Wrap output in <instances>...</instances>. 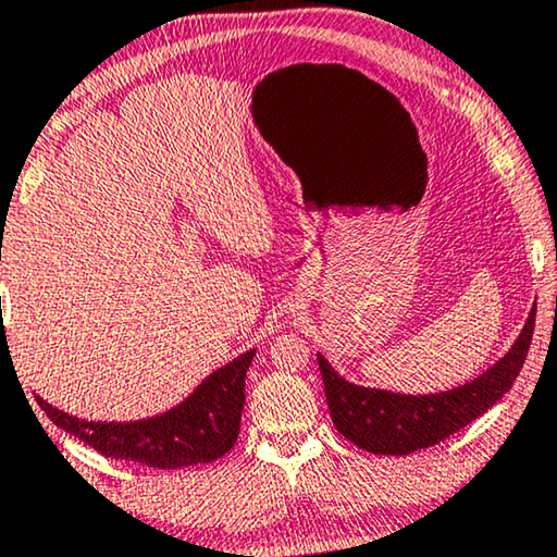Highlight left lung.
I'll use <instances>...</instances> for the list:
<instances>
[{
  "label": "left lung",
  "mask_w": 557,
  "mask_h": 557,
  "mask_svg": "<svg viewBox=\"0 0 557 557\" xmlns=\"http://www.w3.org/2000/svg\"><path fill=\"white\" fill-rule=\"evenodd\" d=\"M532 327H535V305L503 358L472 381L438 394H401V391L358 386L343 379L327 363V358L318 354L333 424L360 449L391 454V457H404L444 442L469 421L482 417L512 388L530 350Z\"/></svg>",
  "instance_id": "8db88e82"
}]
</instances>
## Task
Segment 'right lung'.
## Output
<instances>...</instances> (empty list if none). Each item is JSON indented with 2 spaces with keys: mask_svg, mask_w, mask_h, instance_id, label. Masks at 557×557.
Here are the masks:
<instances>
[{
  "mask_svg": "<svg viewBox=\"0 0 557 557\" xmlns=\"http://www.w3.org/2000/svg\"><path fill=\"white\" fill-rule=\"evenodd\" d=\"M2 260V257H0ZM255 348L211 371L184 401L136 421H88L54 409L37 396L52 424L65 429L92 449L153 469H184L224 457L237 442L245 379Z\"/></svg>",
  "mask_w": 557,
  "mask_h": 557,
  "instance_id": "right-lung-1",
  "label": "right lung"
}]
</instances>
